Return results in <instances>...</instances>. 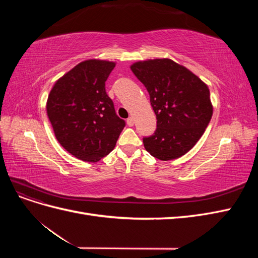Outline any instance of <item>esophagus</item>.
I'll use <instances>...</instances> for the list:
<instances>
[{
    "mask_svg": "<svg viewBox=\"0 0 258 258\" xmlns=\"http://www.w3.org/2000/svg\"><path fill=\"white\" fill-rule=\"evenodd\" d=\"M127 124L129 127H132L135 124V119L132 118V117H129V118L127 119Z\"/></svg>",
    "mask_w": 258,
    "mask_h": 258,
    "instance_id": "obj_1",
    "label": "esophagus"
}]
</instances>
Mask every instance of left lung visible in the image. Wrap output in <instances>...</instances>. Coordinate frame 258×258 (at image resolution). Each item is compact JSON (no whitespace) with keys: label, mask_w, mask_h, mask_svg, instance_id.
I'll return each mask as SVG.
<instances>
[{"label":"left lung","mask_w":258,"mask_h":258,"mask_svg":"<svg viewBox=\"0 0 258 258\" xmlns=\"http://www.w3.org/2000/svg\"><path fill=\"white\" fill-rule=\"evenodd\" d=\"M150 93L157 118L145 150L159 160H173L190 151L205 134L213 114L208 85L184 66L161 58L130 66Z\"/></svg>","instance_id":"obj_1"}]
</instances>
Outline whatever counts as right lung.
<instances>
[{
	"label": "right lung",
	"mask_w": 258,
	"mask_h": 258,
	"mask_svg": "<svg viewBox=\"0 0 258 258\" xmlns=\"http://www.w3.org/2000/svg\"><path fill=\"white\" fill-rule=\"evenodd\" d=\"M116 62L89 59L56 81L46 111L61 146L74 157L97 162L116 145L124 121L115 113L105 82Z\"/></svg>",
	"instance_id": "add662e5"
}]
</instances>
